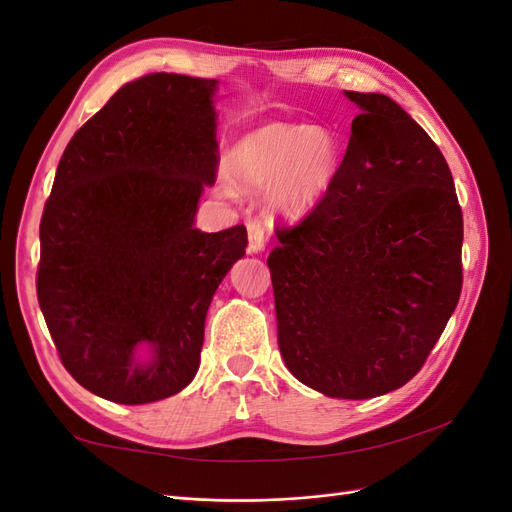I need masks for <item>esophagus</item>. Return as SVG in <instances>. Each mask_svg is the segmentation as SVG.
<instances>
[{"label": "esophagus", "mask_w": 512, "mask_h": 512, "mask_svg": "<svg viewBox=\"0 0 512 512\" xmlns=\"http://www.w3.org/2000/svg\"><path fill=\"white\" fill-rule=\"evenodd\" d=\"M267 245V232L262 228V224L258 220H252L247 224V252L250 254H258L265 250Z\"/></svg>", "instance_id": "esophagus-1"}]
</instances>
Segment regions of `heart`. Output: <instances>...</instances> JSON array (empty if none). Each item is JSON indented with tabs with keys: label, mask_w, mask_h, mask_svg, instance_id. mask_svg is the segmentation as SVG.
<instances>
[{
	"label": "heart",
	"mask_w": 512,
	"mask_h": 512,
	"mask_svg": "<svg viewBox=\"0 0 512 512\" xmlns=\"http://www.w3.org/2000/svg\"><path fill=\"white\" fill-rule=\"evenodd\" d=\"M342 149L324 126L267 123L228 149L222 185L226 196L237 190L265 188V205L286 220H303L327 196L337 177Z\"/></svg>",
	"instance_id": "b5f03b06"
}]
</instances>
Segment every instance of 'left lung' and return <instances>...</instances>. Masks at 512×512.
Listing matches in <instances>:
<instances>
[{"instance_id": "8db88e82", "label": "left lung", "mask_w": 512, "mask_h": 512, "mask_svg": "<svg viewBox=\"0 0 512 512\" xmlns=\"http://www.w3.org/2000/svg\"><path fill=\"white\" fill-rule=\"evenodd\" d=\"M361 108L331 190L269 254L277 344L290 374L339 399L404 386L461 292L463 218L429 134L384 94Z\"/></svg>"}]
</instances>
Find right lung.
<instances>
[{
	"label": "right lung",
	"instance_id": "1",
	"mask_svg": "<svg viewBox=\"0 0 512 512\" xmlns=\"http://www.w3.org/2000/svg\"><path fill=\"white\" fill-rule=\"evenodd\" d=\"M215 79L147 74L72 136L40 222L38 303L59 359L98 397L138 406L188 386L245 226L203 232L215 183Z\"/></svg>",
	"mask_w": 512,
	"mask_h": 512
}]
</instances>
